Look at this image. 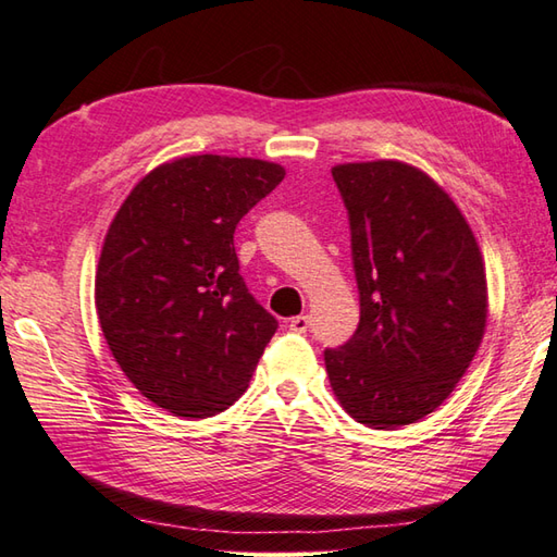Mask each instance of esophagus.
<instances>
[{
    "label": "esophagus",
    "instance_id": "obj_1",
    "mask_svg": "<svg viewBox=\"0 0 557 557\" xmlns=\"http://www.w3.org/2000/svg\"><path fill=\"white\" fill-rule=\"evenodd\" d=\"M309 325H311V318L306 315V313L294 315L292 321H289V330H294V333H306V330H309Z\"/></svg>",
    "mask_w": 557,
    "mask_h": 557
}]
</instances>
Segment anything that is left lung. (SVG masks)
<instances>
[{"instance_id": "1", "label": "left lung", "mask_w": 557, "mask_h": 557, "mask_svg": "<svg viewBox=\"0 0 557 557\" xmlns=\"http://www.w3.org/2000/svg\"><path fill=\"white\" fill-rule=\"evenodd\" d=\"M347 208L359 325L325 369L339 405L389 431L441 407L486 330L479 244L431 176L405 162L337 164Z\"/></svg>"}]
</instances>
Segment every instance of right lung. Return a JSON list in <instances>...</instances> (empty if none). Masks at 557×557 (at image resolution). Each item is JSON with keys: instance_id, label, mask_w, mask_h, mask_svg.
Here are the masks:
<instances>
[{"instance_id": "add662e5", "label": "right lung", "mask_w": 557, "mask_h": 557, "mask_svg": "<svg viewBox=\"0 0 557 557\" xmlns=\"http://www.w3.org/2000/svg\"><path fill=\"white\" fill-rule=\"evenodd\" d=\"M285 180L280 164L191 156L136 184L104 236L96 306L140 395L206 419L244 395L277 330L239 275L236 224Z\"/></svg>"}]
</instances>
